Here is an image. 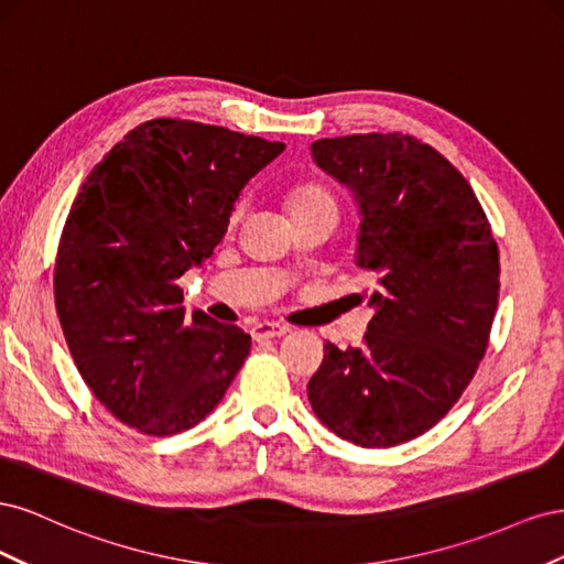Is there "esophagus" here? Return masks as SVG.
<instances>
[{
    "mask_svg": "<svg viewBox=\"0 0 564 564\" xmlns=\"http://www.w3.org/2000/svg\"><path fill=\"white\" fill-rule=\"evenodd\" d=\"M289 332L286 324L280 322H256L251 327L253 340H265V338H280Z\"/></svg>",
    "mask_w": 564,
    "mask_h": 564,
    "instance_id": "esophagus-1",
    "label": "esophagus"
}]
</instances>
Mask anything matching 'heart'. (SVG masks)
Here are the masks:
<instances>
[{
	"label": "heart",
	"instance_id": "obj_1",
	"mask_svg": "<svg viewBox=\"0 0 564 564\" xmlns=\"http://www.w3.org/2000/svg\"><path fill=\"white\" fill-rule=\"evenodd\" d=\"M313 207H334V197L327 187H322L317 183H303L289 193V209H292V214L313 209ZM240 214H242V204H237L230 216L232 224L240 218Z\"/></svg>",
	"mask_w": 564,
	"mask_h": 564
}]
</instances>
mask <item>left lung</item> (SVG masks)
<instances>
[{
  "label": "left lung",
  "mask_w": 564,
  "mask_h": 564,
  "mask_svg": "<svg viewBox=\"0 0 564 564\" xmlns=\"http://www.w3.org/2000/svg\"><path fill=\"white\" fill-rule=\"evenodd\" d=\"M313 160L360 207L357 265L377 282L360 348L324 344L315 416L357 447L423 435L485 357L499 303V247L458 169L409 133L319 139Z\"/></svg>",
  "instance_id": "8db88e82"
}]
</instances>
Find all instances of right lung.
Instances as JSON below:
<instances>
[{"instance_id": "add662e5", "label": "right lung", "mask_w": 564, "mask_h": 564, "mask_svg": "<svg viewBox=\"0 0 564 564\" xmlns=\"http://www.w3.org/2000/svg\"><path fill=\"white\" fill-rule=\"evenodd\" d=\"M282 150L160 117L82 183L56 253V313L84 383L129 429H193L245 365L251 336L202 311L185 317L178 278L209 259L240 191Z\"/></svg>"}]
</instances>
